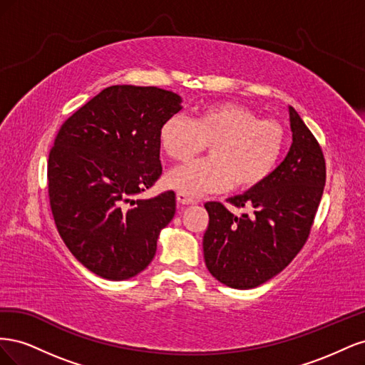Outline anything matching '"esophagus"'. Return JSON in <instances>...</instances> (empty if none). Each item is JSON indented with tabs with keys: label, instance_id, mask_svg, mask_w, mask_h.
I'll return each instance as SVG.
<instances>
[{
	"label": "esophagus",
	"instance_id": "obj_1",
	"mask_svg": "<svg viewBox=\"0 0 365 365\" xmlns=\"http://www.w3.org/2000/svg\"><path fill=\"white\" fill-rule=\"evenodd\" d=\"M176 201H178L180 205H190V204L196 202V200H193V197H190L189 195H185L182 192L176 193Z\"/></svg>",
	"mask_w": 365,
	"mask_h": 365
}]
</instances>
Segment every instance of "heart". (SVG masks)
Returning a JSON list of instances; mask_svg holds the SVG:
<instances>
[{
  "label": "heart",
  "instance_id": "1",
  "mask_svg": "<svg viewBox=\"0 0 365 365\" xmlns=\"http://www.w3.org/2000/svg\"><path fill=\"white\" fill-rule=\"evenodd\" d=\"M160 146L175 161H187L205 146L210 158L180 165L165 176L172 189L189 196L227 187L257 189L279 164L286 130L275 120L260 118L254 109L231 102L201 108L193 120L172 115L158 132Z\"/></svg>",
  "mask_w": 365,
  "mask_h": 365
}]
</instances>
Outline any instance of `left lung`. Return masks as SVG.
I'll return each mask as SVG.
<instances>
[{"label": "left lung", "instance_id": "1", "mask_svg": "<svg viewBox=\"0 0 365 365\" xmlns=\"http://www.w3.org/2000/svg\"><path fill=\"white\" fill-rule=\"evenodd\" d=\"M288 155L257 189L228 197L252 216H236L220 202H205V264L216 280L251 289L282 272L311 233L326 184V163L317 138L292 106Z\"/></svg>", "mask_w": 365, "mask_h": 365}]
</instances>
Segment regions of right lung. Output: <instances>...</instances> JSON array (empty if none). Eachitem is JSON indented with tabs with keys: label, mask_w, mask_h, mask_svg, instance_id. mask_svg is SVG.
Here are the masks:
<instances>
[{
	"label": "right lung",
	"mask_w": 365,
	"mask_h": 365,
	"mask_svg": "<svg viewBox=\"0 0 365 365\" xmlns=\"http://www.w3.org/2000/svg\"><path fill=\"white\" fill-rule=\"evenodd\" d=\"M181 108L172 91L114 85L58 132L47 165L54 224L73 256L98 277L128 280L155 256L160 231L175 216V193L135 196L161 176L158 132Z\"/></svg>",
	"instance_id": "add662e5"
}]
</instances>
